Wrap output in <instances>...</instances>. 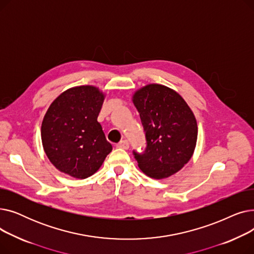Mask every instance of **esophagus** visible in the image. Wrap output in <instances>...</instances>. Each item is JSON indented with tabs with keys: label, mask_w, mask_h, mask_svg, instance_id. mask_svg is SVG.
<instances>
[{
	"label": "esophagus",
	"mask_w": 254,
	"mask_h": 254,
	"mask_svg": "<svg viewBox=\"0 0 254 254\" xmlns=\"http://www.w3.org/2000/svg\"><path fill=\"white\" fill-rule=\"evenodd\" d=\"M118 148H123V149H127L129 147V144L127 140H122L117 144Z\"/></svg>",
	"instance_id": "obj_1"
}]
</instances>
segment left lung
Segmentation results:
<instances>
[{
    "instance_id": "1",
    "label": "left lung",
    "mask_w": 254,
    "mask_h": 254,
    "mask_svg": "<svg viewBox=\"0 0 254 254\" xmlns=\"http://www.w3.org/2000/svg\"><path fill=\"white\" fill-rule=\"evenodd\" d=\"M140 114L146 146L132 150L138 166L146 175L163 179L188 163L195 147L196 120L188 104L174 90L149 84L132 98Z\"/></svg>"
}]
</instances>
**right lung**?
Here are the masks:
<instances>
[{
	"label": "right lung",
	"instance_id": "1",
	"mask_svg": "<svg viewBox=\"0 0 254 254\" xmlns=\"http://www.w3.org/2000/svg\"><path fill=\"white\" fill-rule=\"evenodd\" d=\"M104 95L93 86L64 91L48 108L41 127L43 147L61 172L85 179L100 169L112 150L98 116Z\"/></svg>",
	"mask_w": 254,
	"mask_h": 254
}]
</instances>
